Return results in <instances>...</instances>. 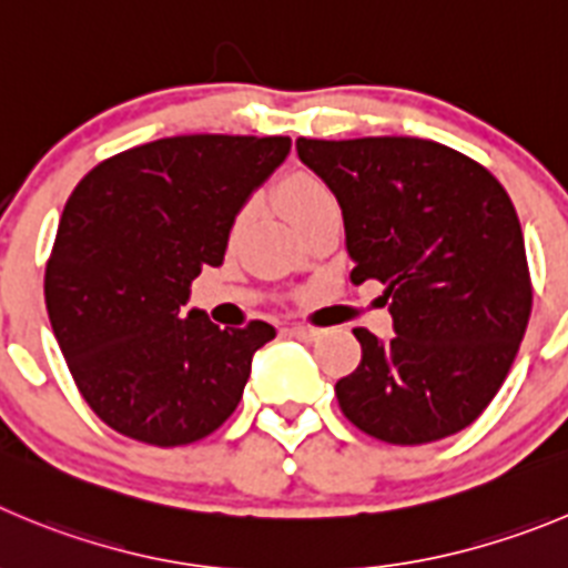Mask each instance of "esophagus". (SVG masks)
I'll return each mask as SVG.
<instances>
[{
    "label": "esophagus",
    "instance_id": "esophagus-1",
    "mask_svg": "<svg viewBox=\"0 0 568 568\" xmlns=\"http://www.w3.org/2000/svg\"><path fill=\"white\" fill-rule=\"evenodd\" d=\"M288 333L294 338H302V342H314V338L322 336L320 327H311V325H291Z\"/></svg>",
    "mask_w": 568,
    "mask_h": 568
}]
</instances>
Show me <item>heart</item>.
I'll return each instance as SVG.
<instances>
[{
  "mask_svg": "<svg viewBox=\"0 0 568 568\" xmlns=\"http://www.w3.org/2000/svg\"><path fill=\"white\" fill-rule=\"evenodd\" d=\"M277 204L280 210L285 212V219L294 226L305 224V221L320 215V212L331 210V206H338L333 190L327 187L320 176H314V173L308 171L288 173V176L280 182ZM237 224H241V219H237Z\"/></svg>",
  "mask_w": 568,
  "mask_h": 568,
  "instance_id": "1",
  "label": "heart"
}]
</instances>
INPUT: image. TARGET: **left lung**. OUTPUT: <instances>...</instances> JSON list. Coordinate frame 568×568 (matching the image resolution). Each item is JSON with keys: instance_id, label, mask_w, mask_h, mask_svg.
I'll return each mask as SVG.
<instances>
[{"instance_id": "left-lung-1", "label": "left lung", "mask_w": 568, "mask_h": 568, "mask_svg": "<svg viewBox=\"0 0 568 568\" xmlns=\"http://www.w3.org/2000/svg\"><path fill=\"white\" fill-rule=\"evenodd\" d=\"M344 215L349 280H378L395 336L356 327L344 417L392 445L468 428L505 384L532 311L516 206L485 164L417 136L296 140Z\"/></svg>"}]
</instances>
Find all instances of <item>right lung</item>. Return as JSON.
Segmentation results:
<instances>
[{"label": "right lung", "mask_w": 568, "mask_h": 568, "mask_svg": "<svg viewBox=\"0 0 568 568\" xmlns=\"http://www.w3.org/2000/svg\"><path fill=\"white\" fill-rule=\"evenodd\" d=\"M288 151V136H168L103 159L72 190L44 300L78 392L109 428L176 448L237 409L252 356L277 333L260 320L221 331L184 305Z\"/></svg>", "instance_id": "right-lung-1"}]
</instances>
